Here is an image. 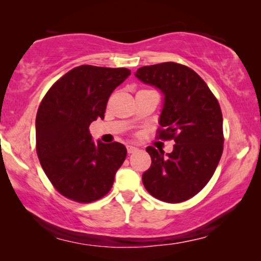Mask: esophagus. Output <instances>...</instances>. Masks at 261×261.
Wrapping results in <instances>:
<instances>
[{"mask_svg": "<svg viewBox=\"0 0 261 261\" xmlns=\"http://www.w3.org/2000/svg\"><path fill=\"white\" fill-rule=\"evenodd\" d=\"M126 148H127V153H134V152L137 151V148L135 147V146H131V145H127Z\"/></svg>", "mask_w": 261, "mask_h": 261, "instance_id": "1", "label": "esophagus"}]
</instances>
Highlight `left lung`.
<instances>
[{
    "mask_svg": "<svg viewBox=\"0 0 261 261\" xmlns=\"http://www.w3.org/2000/svg\"><path fill=\"white\" fill-rule=\"evenodd\" d=\"M135 76L164 94L157 137L175 142L172 153L148 146L151 167L142 174L146 190L169 203L187 201L210 181L223 152L220 104L205 81L176 62L143 66Z\"/></svg>",
    "mask_w": 261,
    "mask_h": 261,
    "instance_id": "1",
    "label": "left lung"
}]
</instances>
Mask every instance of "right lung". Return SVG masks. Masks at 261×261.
<instances>
[{
	"label": "right lung",
	"mask_w": 261,
	"mask_h": 261,
	"mask_svg": "<svg viewBox=\"0 0 261 261\" xmlns=\"http://www.w3.org/2000/svg\"><path fill=\"white\" fill-rule=\"evenodd\" d=\"M127 68L82 65L56 81L41 100L35 120L37 153L45 174L61 195L88 203L107 195L126 158L122 143H94L89 125L104 119L114 89Z\"/></svg>",
	"instance_id": "obj_1"
}]
</instances>
